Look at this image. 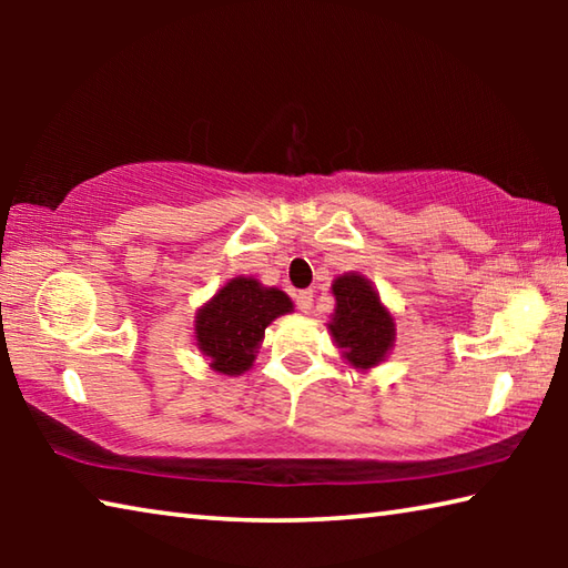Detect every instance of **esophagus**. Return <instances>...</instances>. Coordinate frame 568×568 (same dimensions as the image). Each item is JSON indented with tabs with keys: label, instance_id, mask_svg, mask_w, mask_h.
<instances>
[{
	"label": "esophagus",
	"instance_id": "obj_1",
	"mask_svg": "<svg viewBox=\"0 0 568 568\" xmlns=\"http://www.w3.org/2000/svg\"><path fill=\"white\" fill-rule=\"evenodd\" d=\"M295 303H297V307H301L303 313H311V307H313V291H297V293H295Z\"/></svg>",
	"mask_w": 568,
	"mask_h": 568
}]
</instances>
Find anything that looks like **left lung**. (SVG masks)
Returning a JSON list of instances; mask_svg holds the SVG:
<instances>
[{
    "label": "left lung",
    "mask_w": 568,
    "mask_h": 568,
    "mask_svg": "<svg viewBox=\"0 0 568 568\" xmlns=\"http://www.w3.org/2000/svg\"><path fill=\"white\" fill-rule=\"evenodd\" d=\"M335 311L325 323L341 348L343 361L355 371H371L388 358L396 343V318L383 305L368 277L343 273L331 285Z\"/></svg>",
    "instance_id": "8db88e82"
}]
</instances>
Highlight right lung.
Segmentation results:
<instances>
[{"instance_id":"obj_1","label":"right lung","mask_w":568,"mask_h":568,"mask_svg":"<svg viewBox=\"0 0 568 568\" xmlns=\"http://www.w3.org/2000/svg\"><path fill=\"white\" fill-rule=\"evenodd\" d=\"M293 313V301L281 287L257 277H230L195 313V345L220 376H243L253 368L265 328Z\"/></svg>"}]
</instances>
